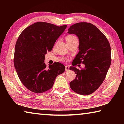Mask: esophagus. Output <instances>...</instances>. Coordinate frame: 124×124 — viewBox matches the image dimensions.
Here are the masks:
<instances>
[{
	"label": "esophagus",
	"instance_id": "34e87169",
	"mask_svg": "<svg viewBox=\"0 0 124 124\" xmlns=\"http://www.w3.org/2000/svg\"><path fill=\"white\" fill-rule=\"evenodd\" d=\"M65 70H66V72H68L70 70V67H69L68 66H67V65L65 66Z\"/></svg>",
	"mask_w": 124,
	"mask_h": 124
}]
</instances>
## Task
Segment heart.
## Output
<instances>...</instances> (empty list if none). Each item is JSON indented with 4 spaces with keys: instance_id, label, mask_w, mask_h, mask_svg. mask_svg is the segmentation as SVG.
<instances>
[{
    "instance_id": "heart-1",
    "label": "heart",
    "mask_w": 124,
    "mask_h": 124,
    "mask_svg": "<svg viewBox=\"0 0 124 124\" xmlns=\"http://www.w3.org/2000/svg\"><path fill=\"white\" fill-rule=\"evenodd\" d=\"M66 39L67 44L72 43L73 41L77 40H78V38L75 36V35H73V34H70V35H67Z\"/></svg>"
}]
</instances>
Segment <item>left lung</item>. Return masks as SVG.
<instances>
[{"instance_id": "1", "label": "left lung", "mask_w": 124, "mask_h": 124, "mask_svg": "<svg viewBox=\"0 0 124 124\" xmlns=\"http://www.w3.org/2000/svg\"><path fill=\"white\" fill-rule=\"evenodd\" d=\"M69 34L76 35L79 40V52L70 70L74 71L76 78L70 82L71 89L82 95H90L103 82L111 64V48L106 36L90 23L79 22L68 29ZM85 64L77 69L74 65Z\"/></svg>"}]
</instances>
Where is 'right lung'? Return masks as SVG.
Listing matches in <instances>:
<instances>
[{
    "mask_svg": "<svg viewBox=\"0 0 124 124\" xmlns=\"http://www.w3.org/2000/svg\"><path fill=\"white\" fill-rule=\"evenodd\" d=\"M67 26L36 22L25 28L18 38L14 66L21 81L31 91L42 93L50 90L56 77L64 72L65 66L59 62L46 68L44 60L45 54L51 51Z\"/></svg>",
    "mask_w": 124,
    "mask_h": 124,
    "instance_id": "add662e5",
    "label": "right lung"
}]
</instances>
